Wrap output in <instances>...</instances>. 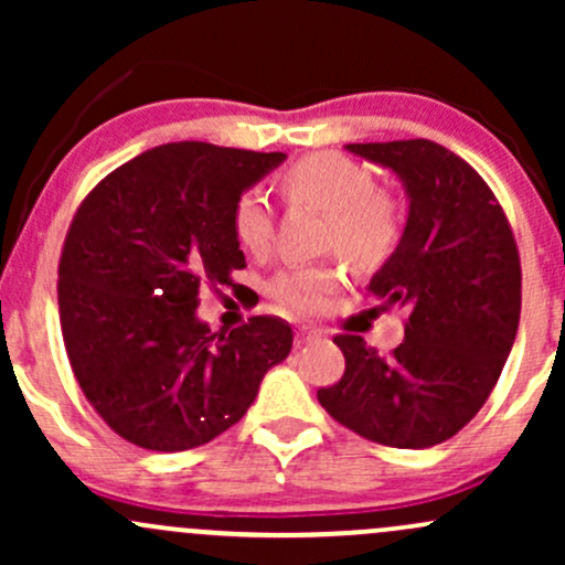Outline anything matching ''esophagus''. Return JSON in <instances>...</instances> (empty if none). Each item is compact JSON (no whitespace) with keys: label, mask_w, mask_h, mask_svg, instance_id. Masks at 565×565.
Segmentation results:
<instances>
[{"label":"esophagus","mask_w":565,"mask_h":565,"mask_svg":"<svg viewBox=\"0 0 565 565\" xmlns=\"http://www.w3.org/2000/svg\"><path fill=\"white\" fill-rule=\"evenodd\" d=\"M316 340H321L319 329H310V327L297 329V334H295V345H297V348H300V345H310V342H316Z\"/></svg>","instance_id":"esophagus-1"}]
</instances>
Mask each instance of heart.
<instances>
[{"label":"heart","instance_id":"1","mask_svg":"<svg viewBox=\"0 0 565 565\" xmlns=\"http://www.w3.org/2000/svg\"><path fill=\"white\" fill-rule=\"evenodd\" d=\"M289 204H308L327 212L323 246L337 249L355 270H377L393 257L404 236L401 206L361 161L337 151L297 159L278 178ZM233 236L244 252L263 257L274 246V210L260 193L246 191L233 204ZM342 287L334 265H291L268 284L278 308L291 313H321Z\"/></svg>","mask_w":565,"mask_h":565}]
</instances>
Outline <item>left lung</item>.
<instances>
[{
	"label": "left lung",
	"instance_id": "8db88e82",
	"mask_svg": "<svg viewBox=\"0 0 565 565\" xmlns=\"http://www.w3.org/2000/svg\"><path fill=\"white\" fill-rule=\"evenodd\" d=\"M404 180L398 249L369 284L382 310H406L404 342L380 355L337 334L345 374L319 401L348 430L393 449L457 436L494 391L521 321V257L494 191L465 159L414 138L350 142Z\"/></svg>",
	"mask_w": 565,
	"mask_h": 565
}]
</instances>
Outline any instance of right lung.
I'll use <instances>...</instances> for the list:
<instances>
[{"label": "right lung", "mask_w": 565, "mask_h": 565, "mask_svg": "<svg viewBox=\"0 0 565 565\" xmlns=\"http://www.w3.org/2000/svg\"><path fill=\"white\" fill-rule=\"evenodd\" d=\"M287 159L167 142L97 183L71 220L57 308L71 372L116 436L148 451L210 444L244 417L291 327L252 316L228 334L196 319L199 289L246 268L233 204Z\"/></svg>", "instance_id": "1"}]
</instances>
